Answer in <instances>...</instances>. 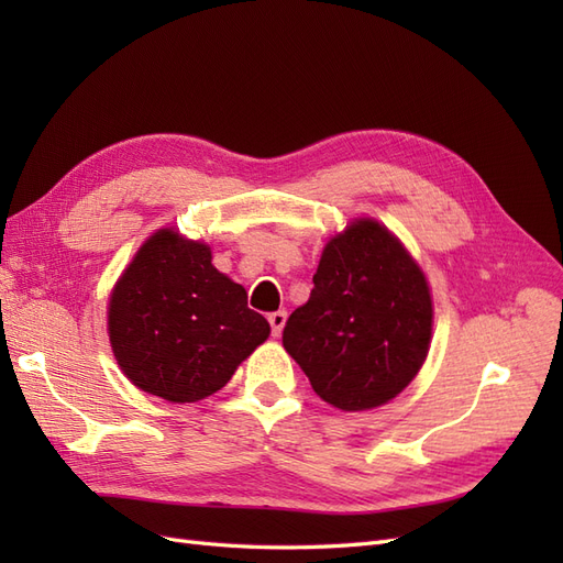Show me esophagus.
<instances>
[{"label":"esophagus","instance_id":"1","mask_svg":"<svg viewBox=\"0 0 563 563\" xmlns=\"http://www.w3.org/2000/svg\"><path fill=\"white\" fill-rule=\"evenodd\" d=\"M267 321H269V329H272V335L275 338H279L282 335V331H284V323H286V312H272L269 317H267Z\"/></svg>","mask_w":563,"mask_h":563}]
</instances>
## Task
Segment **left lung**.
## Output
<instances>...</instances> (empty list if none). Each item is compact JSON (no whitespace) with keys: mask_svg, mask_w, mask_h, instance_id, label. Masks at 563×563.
<instances>
[{"mask_svg":"<svg viewBox=\"0 0 563 563\" xmlns=\"http://www.w3.org/2000/svg\"><path fill=\"white\" fill-rule=\"evenodd\" d=\"M312 284L282 335L312 389L343 411L395 399L418 376L432 335L430 288L416 261L387 228L362 218L327 244Z\"/></svg>","mask_w":563,"mask_h":563,"instance_id":"left-lung-1","label":"left lung"}]
</instances>
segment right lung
I'll return each instance as SVG.
<instances>
[{"mask_svg": "<svg viewBox=\"0 0 563 563\" xmlns=\"http://www.w3.org/2000/svg\"><path fill=\"white\" fill-rule=\"evenodd\" d=\"M108 329L124 376L176 404L225 387L269 335L244 286L211 265V249L174 230L152 234L135 253L112 291Z\"/></svg>", "mask_w": 563, "mask_h": 563, "instance_id": "right-lung-1", "label": "right lung"}]
</instances>
